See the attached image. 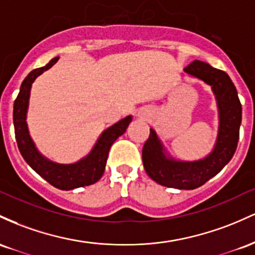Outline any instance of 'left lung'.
<instances>
[{
  "label": "left lung",
  "instance_id": "left-lung-1",
  "mask_svg": "<svg viewBox=\"0 0 255 255\" xmlns=\"http://www.w3.org/2000/svg\"><path fill=\"white\" fill-rule=\"evenodd\" d=\"M188 76L210 85L218 108V135L213 149L205 158L185 161L173 158L156 131L150 128L149 138L143 145L142 160L148 176L160 185L191 190L204 185L223 170L235 154L242 120V106L228 73L207 62L194 60L184 68Z\"/></svg>",
  "mask_w": 255,
  "mask_h": 255
}]
</instances>
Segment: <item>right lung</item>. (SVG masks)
I'll use <instances>...</instances> for the list:
<instances>
[{
	"label": "right lung",
	"instance_id": "add662e5",
	"mask_svg": "<svg viewBox=\"0 0 255 255\" xmlns=\"http://www.w3.org/2000/svg\"><path fill=\"white\" fill-rule=\"evenodd\" d=\"M58 60L59 56H56L43 67L31 71L21 83L19 95L14 101V131L20 154L28 166L53 187L61 190H72L94 184L101 178L105 172L110 148L112 147L114 141L127 131L128 124L132 120V116L125 117L112 127L106 128L99 136L89 153L78 161L72 164H59L45 158L36 147L28 131L26 122L28 102L33 82L37 77L55 65Z\"/></svg>",
	"mask_w": 255,
	"mask_h": 255
}]
</instances>
